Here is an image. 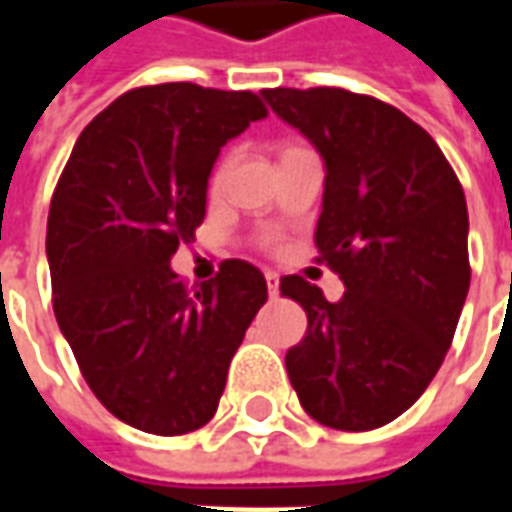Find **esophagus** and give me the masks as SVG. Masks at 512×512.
Here are the masks:
<instances>
[{
  "mask_svg": "<svg viewBox=\"0 0 512 512\" xmlns=\"http://www.w3.org/2000/svg\"><path fill=\"white\" fill-rule=\"evenodd\" d=\"M266 285H268V296H271V299H277L279 274H274V271H266Z\"/></svg>",
  "mask_w": 512,
  "mask_h": 512,
  "instance_id": "obj_1",
  "label": "esophagus"
}]
</instances>
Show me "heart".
<instances>
[{
	"mask_svg": "<svg viewBox=\"0 0 512 512\" xmlns=\"http://www.w3.org/2000/svg\"><path fill=\"white\" fill-rule=\"evenodd\" d=\"M224 169H227V164H222V167L216 169V175H213V189H219V186H222V180H224Z\"/></svg>",
	"mask_w": 512,
	"mask_h": 512,
	"instance_id": "obj_1",
	"label": "heart"
}]
</instances>
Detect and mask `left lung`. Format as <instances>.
<instances>
[{
    "label": "left lung",
    "instance_id": "left-lung-1",
    "mask_svg": "<svg viewBox=\"0 0 512 512\" xmlns=\"http://www.w3.org/2000/svg\"><path fill=\"white\" fill-rule=\"evenodd\" d=\"M326 169L318 260L340 274L332 304L301 277L279 282L307 312L285 354L315 422L373 430L400 417L439 373L469 293V213L455 172L400 109L340 87L263 90Z\"/></svg>",
    "mask_w": 512,
    "mask_h": 512
}]
</instances>
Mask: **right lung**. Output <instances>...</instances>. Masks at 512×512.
I'll list each match as a JSON object with an SVG mask.
<instances>
[{"label": "right lung", "instance_id": "obj_1", "mask_svg": "<svg viewBox=\"0 0 512 512\" xmlns=\"http://www.w3.org/2000/svg\"><path fill=\"white\" fill-rule=\"evenodd\" d=\"M263 117L255 93L139 87L84 128L62 169L46 230L54 315L84 381L131 428H202L266 304L246 260H224L194 293L169 266L205 219L219 150Z\"/></svg>", "mask_w": 512, "mask_h": 512}]
</instances>
